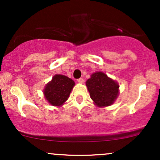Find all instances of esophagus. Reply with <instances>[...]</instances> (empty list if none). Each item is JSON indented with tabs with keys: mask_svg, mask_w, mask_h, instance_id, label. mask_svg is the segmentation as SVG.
<instances>
[{
	"mask_svg": "<svg viewBox=\"0 0 160 160\" xmlns=\"http://www.w3.org/2000/svg\"><path fill=\"white\" fill-rule=\"evenodd\" d=\"M78 82H79V83H82V82H84V80L82 78H80L78 80Z\"/></svg>",
	"mask_w": 160,
	"mask_h": 160,
	"instance_id": "34e87169",
	"label": "esophagus"
}]
</instances>
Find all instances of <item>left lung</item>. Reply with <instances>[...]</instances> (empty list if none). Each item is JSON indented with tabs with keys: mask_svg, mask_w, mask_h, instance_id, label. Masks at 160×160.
Returning <instances> with one entry per match:
<instances>
[{
	"mask_svg": "<svg viewBox=\"0 0 160 160\" xmlns=\"http://www.w3.org/2000/svg\"><path fill=\"white\" fill-rule=\"evenodd\" d=\"M93 103L98 108H105L114 103L120 93L119 83L104 74L97 71L86 82Z\"/></svg>",
	"mask_w": 160,
	"mask_h": 160,
	"instance_id": "8db88e82",
	"label": "left lung"
}]
</instances>
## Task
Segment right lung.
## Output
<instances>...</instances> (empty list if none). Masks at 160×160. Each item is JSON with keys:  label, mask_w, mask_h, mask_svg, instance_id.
<instances>
[{"label": "right lung", "mask_w": 160, "mask_h": 160, "mask_svg": "<svg viewBox=\"0 0 160 160\" xmlns=\"http://www.w3.org/2000/svg\"><path fill=\"white\" fill-rule=\"evenodd\" d=\"M75 82L71 78L62 74H56L47 82L43 92L45 99L51 105L61 107L69 98Z\"/></svg>", "instance_id": "add662e5"}]
</instances>
